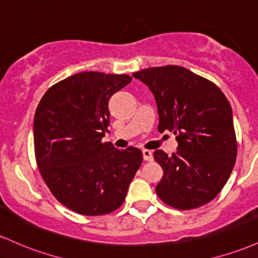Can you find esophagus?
Returning <instances> with one entry per match:
<instances>
[{
    "instance_id": "1",
    "label": "esophagus",
    "mask_w": 258,
    "mask_h": 258,
    "mask_svg": "<svg viewBox=\"0 0 258 258\" xmlns=\"http://www.w3.org/2000/svg\"><path fill=\"white\" fill-rule=\"evenodd\" d=\"M142 154H143V159L146 160V161H152L153 160V153L150 152V150H143Z\"/></svg>"
}]
</instances>
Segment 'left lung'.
Returning <instances> with one entry per match:
<instances>
[{
	"label": "left lung",
	"mask_w": 258,
	"mask_h": 258,
	"mask_svg": "<svg viewBox=\"0 0 258 258\" xmlns=\"http://www.w3.org/2000/svg\"><path fill=\"white\" fill-rule=\"evenodd\" d=\"M154 94L159 132H173L177 152H154L164 176L156 185L167 205L190 210L217 197L232 173L236 139L232 106L209 80L178 65L133 74Z\"/></svg>",
	"instance_id": "1"
}]
</instances>
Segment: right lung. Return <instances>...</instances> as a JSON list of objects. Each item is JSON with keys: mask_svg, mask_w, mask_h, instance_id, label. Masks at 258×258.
I'll return each mask as SVG.
<instances>
[{"mask_svg": "<svg viewBox=\"0 0 258 258\" xmlns=\"http://www.w3.org/2000/svg\"><path fill=\"white\" fill-rule=\"evenodd\" d=\"M132 79L84 72L53 85L34 117L35 155L52 194L85 216L106 215L125 201L142 152L103 142L110 123L109 100Z\"/></svg>", "mask_w": 258, "mask_h": 258, "instance_id": "add662e5", "label": "right lung"}]
</instances>
